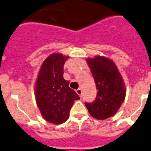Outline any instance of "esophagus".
<instances>
[{"label":"esophagus","mask_w":151,"mask_h":151,"mask_svg":"<svg viewBox=\"0 0 151 151\" xmlns=\"http://www.w3.org/2000/svg\"><path fill=\"white\" fill-rule=\"evenodd\" d=\"M76 92H77V93L79 95L80 97H81V98H82V97H83V95H82V90L81 89V88H79V89H78L77 91H76Z\"/></svg>","instance_id":"esophagus-1"}]
</instances>
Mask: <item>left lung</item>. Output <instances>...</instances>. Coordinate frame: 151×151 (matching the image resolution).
Here are the masks:
<instances>
[{"label":"left lung","mask_w":151,"mask_h":151,"mask_svg":"<svg viewBox=\"0 0 151 151\" xmlns=\"http://www.w3.org/2000/svg\"><path fill=\"white\" fill-rule=\"evenodd\" d=\"M94 79L97 93L95 101L85 103L91 116L104 120L114 116L121 107L126 96L124 83L114 62L97 56L87 60Z\"/></svg>","instance_id":"obj_1"}]
</instances>
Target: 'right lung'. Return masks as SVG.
<instances>
[{
	"label": "right lung",
	"mask_w": 151,
	"mask_h": 151,
	"mask_svg": "<svg viewBox=\"0 0 151 151\" xmlns=\"http://www.w3.org/2000/svg\"><path fill=\"white\" fill-rule=\"evenodd\" d=\"M68 58L58 53L47 57L40 67L35 85L37 105L43 117L54 124L67 121L74 101L80 99L69 87V81L63 78Z\"/></svg>",
	"instance_id": "1"
}]
</instances>
